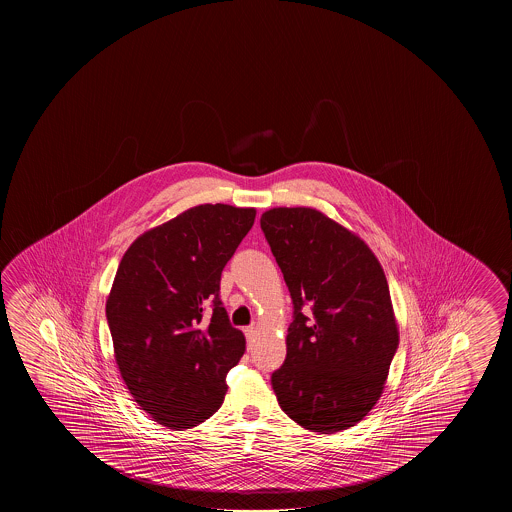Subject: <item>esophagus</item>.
<instances>
[{
    "instance_id": "obj_1",
    "label": "esophagus",
    "mask_w": 512,
    "mask_h": 512,
    "mask_svg": "<svg viewBox=\"0 0 512 512\" xmlns=\"http://www.w3.org/2000/svg\"><path fill=\"white\" fill-rule=\"evenodd\" d=\"M244 334H246V339H248V343H252L255 336H257V328L255 327H246L244 328Z\"/></svg>"
}]
</instances>
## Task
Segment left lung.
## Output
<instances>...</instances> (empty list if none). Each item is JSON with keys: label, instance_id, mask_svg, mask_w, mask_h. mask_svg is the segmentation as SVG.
<instances>
[{"label": "left lung", "instance_id": "1", "mask_svg": "<svg viewBox=\"0 0 512 512\" xmlns=\"http://www.w3.org/2000/svg\"><path fill=\"white\" fill-rule=\"evenodd\" d=\"M260 228L294 305L271 375L278 405L310 432L355 427L384 393L400 341L384 269L359 235L310 207L266 210Z\"/></svg>", "mask_w": 512, "mask_h": 512}]
</instances>
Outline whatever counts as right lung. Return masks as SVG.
<instances>
[{"mask_svg": "<svg viewBox=\"0 0 512 512\" xmlns=\"http://www.w3.org/2000/svg\"><path fill=\"white\" fill-rule=\"evenodd\" d=\"M255 214L198 205L139 235L119 262L107 298L114 357L135 402L164 427H198L225 400L246 339L230 325L219 282Z\"/></svg>", "mask_w": 512, "mask_h": 512, "instance_id": "right-lung-1", "label": "right lung"}]
</instances>
